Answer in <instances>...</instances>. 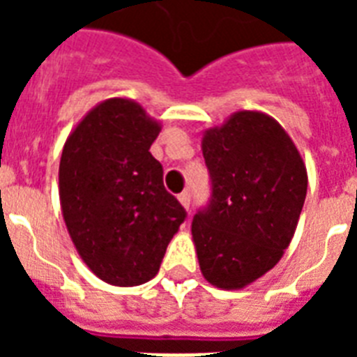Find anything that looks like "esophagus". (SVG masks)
<instances>
[{"mask_svg":"<svg viewBox=\"0 0 357 357\" xmlns=\"http://www.w3.org/2000/svg\"><path fill=\"white\" fill-rule=\"evenodd\" d=\"M178 200H179V204L185 207V209H189V207H190V195L187 192V190H185V192H181V195L178 196Z\"/></svg>","mask_w":357,"mask_h":357,"instance_id":"1","label":"esophagus"}]
</instances>
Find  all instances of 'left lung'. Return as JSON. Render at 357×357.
I'll return each instance as SVG.
<instances>
[{"label":"left lung","instance_id":"1","mask_svg":"<svg viewBox=\"0 0 357 357\" xmlns=\"http://www.w3.org/2000/svg\"><path fill=\"white\" fill-rule=\"evenodd\" d=\"M213 196L192 220L200 271L237 291L278 265L298 226L307 170L285 129L261 111H237L204 131Z\"/></svg>","mask_w":357,"mask_h":357}]
</instances>
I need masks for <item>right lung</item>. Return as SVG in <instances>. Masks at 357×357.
I'll return each instance as SVG.
<instances>
[{"instance_id":"add662e5","label":"right lung","mask_w":357,"mask_h":357,"mask_svg":"<svg viewBox=\"0 0 357 357\" xmlns=\"http://www.w3.org/2000/svg\"><path fill=\"white\" fill-rule=\"evenodd\" d=\"M161 122L129 98H109L77 122L59 162V198L77 254L102 282L135 287L159 272L185 209L150 153Z\"/></svg>"}]
</instances>
